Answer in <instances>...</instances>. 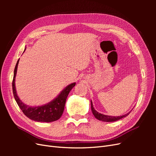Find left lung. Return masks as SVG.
Masks as SVG:
<instances>
[{
	"label": "left lung",
	"mask_w": 156,
	"mask_h": 156,
	"mask_svg": "<svg viewBox=\"0 0 156 156\" xmlns=\"http://www.w3.org/2000/svg\"><path fill=\"white\" fill-rule=\"evenodd\" d=\"M91 110L92 112V114L94 115V116H95L96 119H97L99 120H101L103 122H115L119 120H120L122 118H124L126 116H127L128 115L129 112H127V114L124 115H122V116H108V115H103L101 113H100L97 112L95 108H94L93 107V103L92 101H91Z\"/></svg>",
	"instance_id": "left-lung-1"
}]
</instances>
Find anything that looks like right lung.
I'll return each mask as SVG.
<instances>
[{
	"mask_svg": "<svg viewBox=\"0 0 156 156\" xmlns=\"http://www.w3.org/2000/svg\"><path fill=\"white\" fill-rule=\"evenodd\" d=\"M19 61H20V59L17 60L15 69H14L13 78L12 81L13 96L18 106L20 107L21 110L24 113V115L26 116L34 121L40 122H51L58 120L62 115L68 94L71 91V90L75 86L76 83H73L69 84V85L62 90V91L58 94L57 97L55 98L53 100L47 103V104L36 107L27 105L22 102L20 98L18 97L16 92L15 81Z\"/></svg>",
	"mask_w": 156,
	"mask_h": 156,
	"instance_id": "obj_1",
	"label": "right lung"
}]
</instances>
